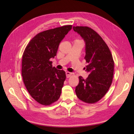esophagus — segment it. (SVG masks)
Instances as JSON below:
<instances>
[{
    "instance_id": "obj_1",
    "label": "esophagus",
    "mask_w": 134,
    "mask_h": 134,
    "mask_svg": "<svg viewBox=\"0 0 134 134\" xmlns=\"http://www.w3.org/2000/svg\"><path fill=\"white\" fill-rule=\"evenodd\" d=\"M66 77H67V78H69V77L72 75V73L69 72H66Z\"/></svg>"
}]
</instances>
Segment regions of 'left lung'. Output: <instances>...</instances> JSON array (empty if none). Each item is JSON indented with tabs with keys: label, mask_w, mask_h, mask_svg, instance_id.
<instances>
[{
	"label": "left lung",
	"mask_w": 134,
	"mask_h": 134,
	"mask_svg": "<svg viewBox=\"0 0 134 134\" xmlns=\"http://www.w3.org/2000/svg\"><path fill=\"white\" fill-rule=\"evenodd\" d=\"M85 42L87 63L86 71L90 73L86 79L79 76V82L75 87L79 99L88 104H93L105 95L113 79L114 61L110 49L102 37L88 26H73Z\"/></svg>",
	"instance_id": "1"
}]
</instances>
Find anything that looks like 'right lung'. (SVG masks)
<instances>
[{
  "instance_id": "add662e5",
  "label": "right lung",
  "mask_w": 134,
  "mask_h": 134,
  "mask_svg": "<svg viewBox=\"0 0 134 134\" xmlns=\"http://www.w3.org/2000/svg\"><path fill=\"white\" fill-rule=\"evenodd\" d=\"M72 25L41 32L26 46L22 56V75L25 86L34 100L48 106L57 101L66 79L63 70L52 66L61 41Z\"/></svg>"
}]
</instances>
